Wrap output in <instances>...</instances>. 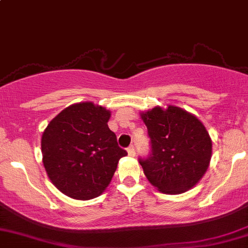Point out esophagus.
Listing matches in <instances>:
<instances>
[{
    "instance_id": "34e87169",
    "label": "esophagus",
    "mask_w": 248,
    "mask_h": 248,
    "mask_svg": "<svg viewBox=\"0 0 248 248\" xmlns=\"http://www.w3.org/2000/svg\"><path fill=\"white\" fill-rule=\"evenodd\" d=\"M128 155H130V157H135V148H134V146H130V147L128 148Z\"/></svg>"
}]
</instances>
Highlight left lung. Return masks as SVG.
I'll return each mask as SVG.
<instances>
[{"mask_svg": "<svg viewBox=\"0 0 248 248\" xmlns=\"http://www.w3.org/2000/svg\"><path fill=\"white\" fill-rule=\"evenodd\" d=\"M151 139V155L140 159L147 180L163 193L179 195L197 185L209 167L212 140L203 123L176 106L140 113Z\"/></svg>", "mask_w": 248, "mask_h": 248, "instance_id": "obj_1", "label": "left lung"}]
</instances>
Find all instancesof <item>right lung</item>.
I'll return each instance as SVG.
<instances>
[{
  "mask_svg": "<svg viewBox=\"0 0 248 248\" xmlns=\"http://www.w3.org/2000/svg\"><path fill=\"white\" fill-rule=\"evenodd\" d=\"M110 110L93 102L64 108L42 133L45 170L52 184L74 200L98 197L109 185L118 162L128 153L108 128Z\"/></svg>",
  "mask_w": 248,
  "mask_h": 248,
  "instance_id": "add662e5",
  "label": "right lung"
}]
</instances>
